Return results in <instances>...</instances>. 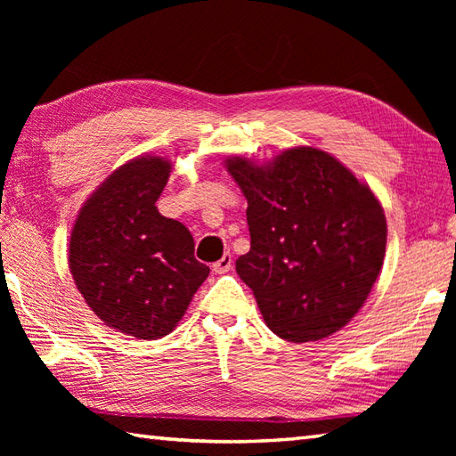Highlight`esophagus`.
I'll return each instance as SVG.
<instances>
[{
    "label": "esophagus",
    "instance_id": "34e87169",
    "mask_svg": "<svg viewBox=\"0 0 456 456\" xmlns=\"http://www.w3.org/2000/svg\"><path fill=\"white\" fill-rule=\"evenodd\" d=\"M211 268H213V273H216V274L229 273V270L233 268V256H231V253H225L217 260V263H213Z\"/></svg>",
    "mask_w": 456,
    "mask_h": 456
}]
</instances>
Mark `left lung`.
<instances>
[{
    "label": "left lung",
    "mask_w": 456,
    "mask_h": 456,
    "mask_svg": "<svg viewBox=\"0 0 456 456\" xmlns=\"http://www.w3.org/2000/svg\"><path fill=\"white\" fill-rule=\"evenodd\" d=\"M225 167L247 198L250 250L237 274L273 333L292 343L337 333L366 302L384 263L386 217L366 183L331 154L288 149Z\"/></svg>",
    "instance_id": "1"
}]
</instances>
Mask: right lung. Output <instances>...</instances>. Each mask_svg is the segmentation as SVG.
<instances>
[{
  "mask_svg": "<svg viewBox=\"0 0 456 456\" xmlns=\"http://www.w3.org/2000/svg\"><path fill=\"white\" fill-rule=\"evenodd\" d=\"M172 162L133 159L115 170L74 223L68 265L86 304L115 331L154 341L172 333L209 266L193 237L159 213Z\"/></svg>",
  "mask_w": 456,
  "mask_h": 456,
  "instance_id": "obj_1",
  "label": "right lung"
}]
</instances>
